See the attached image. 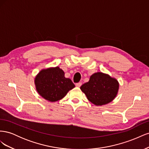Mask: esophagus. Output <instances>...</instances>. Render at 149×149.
<instances>
[{"instance_id": "obj_1", "label": "esophagus", "mask_w": 149, "mask_h": 149, "mask_svg": "<svg viewBox=\"0 0 149 149\" xmlns=\"http://www.w3.org/2000/svg\"><path fill=\"white\" fill-rule=\"evenodd\" d=\"M81 85H82V83L81 82H79V83H78L76 84V86L79 88Z\"/></svg>"}]
</instances>
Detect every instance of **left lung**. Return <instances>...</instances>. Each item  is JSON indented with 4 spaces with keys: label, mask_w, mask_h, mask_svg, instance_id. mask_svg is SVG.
Segmentation results:
<instances>
[{
    "label": "left lung",
    "mask_w": 149,
    "mask_h": 149,
    "mask_svg": "<svg viewBox=\"0 0 149 149\" xmlns=\"http://www.w3.org/2000/svg\"><path fill=\"white\" fill-rule=\"evenodd\" d=\"M80 89L93 104L102 106L114 100L119 91V83L108 74L97 72L90 76L89 81Z\"/></svg>",
    "instance_id": "left-lung-1"
}]
</instances>
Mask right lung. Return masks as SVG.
<instances>
[{
	"label": "right lung",
	"instance_id": "obj_1",
	"mask_svg": "<svg viewBox=\"0 0 149 149\" xmlns=\"http://www.w3.org/2000/svg\"><path fill=\"white\" fill-rule=\"evenodd\" d=\"M35 85L37 93L45 100L56 102L63 98L75 86L59 66L42 69L36 75Z\"/></svg>",
	"mask_w": 149,
	"mask_h": 149
}]
</instances>
